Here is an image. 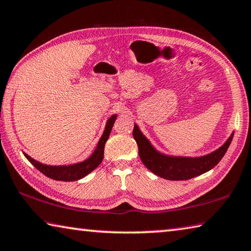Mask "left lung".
I'll list each match as a JSON object with an SVG mask.
<instances>
[{
  "label": "left lung",
  "instance_id": "obj_1",
  "mask_svg": "<svg viewBox=\"0 0 251 251\" xmlns=\"http://www.w3.org/2000/svg\"><path fill=\"white\" fill-rule=\"evenodd\" d=\"M133 136L138 146L139 157L146 168L163 179L180 181L192 179L213 169L224 157L234 134H231L226 143L215 151L199 158L170 157L158 152L148 139L141 134L136 124L134 126Z\"/></svg>",
  "mask_w": 251,
  "mask_h": 251
}]
</instances>
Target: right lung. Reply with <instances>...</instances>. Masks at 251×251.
I'll return each mask as SVG.
<instances>
[{"label":"right lung","instance_id":"obj_1","mask_svg":"<svg viewBox=\"0 0 251 251\" xmlns=\"http://www.w3.org/2000/svg\"><path fill=\"white\" fill-rule=\"evenodd\" d=\"M115 120H116V115H112L110 118H108V121L106 122L105 130H104L102 137L99 141L97 149L94 150L92 156L82 162L75 163V165H70V166H47L34 160V159L30 158L28 154L24 153V156L28 159V161L36 168V169H38L40 172L44 173L45 176L50 177V179H53L57 181L80 180L85 176H88L90 172H92L95 168L102 162L103 157H104V146H105L106 140L108 139V136L111 134L112 127L114 125Z\"/></svg>","mask_w":251,"mask_h":251}]
</instances>
